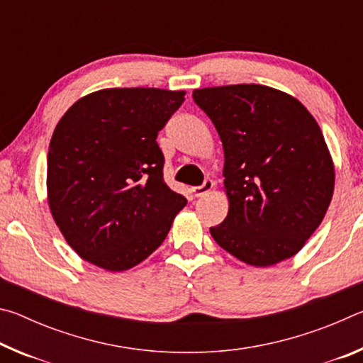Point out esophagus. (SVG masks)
<instances>
[{
  "label": "esophagus",
  "mask_w": 363,
  "mask_h": 363,
  "mask_svg": "<svg viewBox=\"0 0 363 363\" xmlns=\"http://www.w3.org/2000/svg\"><path fill=\"white\" fill-rule=\"evenodd\" d=\"M213 181H210V179H206L203 184H201V186H199V187H194L192 189V194L195 195V196H203V195H206V194H210L211 190H213Z\"/></svg>",
  "instance_id": "34e87169"
}]
</instances>
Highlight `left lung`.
<instances>
[{
    "label": "left lung",
    "mask_w": 363,
    "mask_h": 363,
    "mask_svg": "<svg viewBox=\"0 0 363 363\" xmlns=\"http://www.w3.org/2000/svg\"><path fill=\"white\" fill-rule=\"evenodd\" d=\"M224 149L227 218L210 232L227 253L256 267L298 253L320 225L335 167L320 126L296 97L262 84L194 91Z\"/></svg>",
    "instance_id": "1"
}]
</instances>
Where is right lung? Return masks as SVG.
Masks as SVG:
<instances>
[{
    "label": "right lung",
    "instance_id": "right-lung-1",
    "mask_svg": "<svg viewBox=\"0 0 363 363\" xmlns=\"http://www.w3.org/2000/svg\"><path fill=\"white\" fill-rule=\"evenodd\" d=\"M184 96L158 88L101 89L59 120L48 152V203L84 261L121 272L167 238L187 200L163 181L157 136Z\"/></svg>",
    "mask_w": 363,
    "mask_h": 363
}]
</instances>
